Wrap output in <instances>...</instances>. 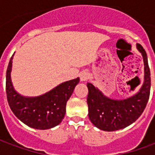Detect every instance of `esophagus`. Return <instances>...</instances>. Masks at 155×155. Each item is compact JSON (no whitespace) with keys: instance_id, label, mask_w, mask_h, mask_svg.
Instances as JSON below:
<instances>
[{"instance_id":"esophagus-1","label":"esophagus","mask_w":155,"mask_h":155,"mask_svg":"<svg viewBox=\"0 0 155 155\" xmlns=\"http://www.w3.org/2000/svg\"><path fill=\"white\" fill-rule=\"evenodd\" d=\"M89 76H90V74L87 71H81L80 73V79H81V81H86L89 79Z\"/></svg>"}]
</instances>
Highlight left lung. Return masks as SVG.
<instances>
[{"label":"left lung","instance_id":"8db88e82","mask_svg":"<svg viewBox=\"0 0 155 155\" xmlns=\"http://www.w3.org/2000/svg\"><path fill=\"white\" fill-rule=\"evenodd\" d=\"M144 64V78L140 90L124 100H112L103 94L98 88L88 83L87 103L89 119L94 126L104 131H115L133 124L146 107L150 93V71L147 54L142 45L137 44Z\"/></svg>","mask_w":155,"mask_h":155}]
</instances>
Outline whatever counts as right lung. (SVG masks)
Here are the masks:
<instances>
[{"mask_svg":"<svg viewBox=\"0 0 155 155\" xmlns=\"http://www.w3.org/2000/svg\"><path fill=\"white\" fill-rule=\"evenodd\" d=\"M13 55L7 67L5 83L7 101L12 112L21 122L34 129L48 130L58 125L64 119L66 102L80 79L64 82L40 96H22L15 91L11 79Z\"/></svg>","mask_w":155,"mask_h":155,"instance_id":"add662e5","label":"right lung"}]
</instances>
